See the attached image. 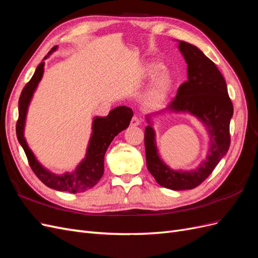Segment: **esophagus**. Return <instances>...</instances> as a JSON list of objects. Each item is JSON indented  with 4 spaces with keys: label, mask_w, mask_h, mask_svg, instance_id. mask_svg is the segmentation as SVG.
Here are the masks:
<instances>
[{
    "label": "esophagus",
    "mask_w": 258,
    "mask_h": 258,
    "mask_svg": "<svg viewBox=\"0 0 258 258\" xmlns=\"http://www.w3.org/2000/svg\"><path fill=\"white\" fill-rule=\"evenodd\" d=\"M140 123H141V119H140L138 116H134V117H132V119H131V121H130V124H131L132 127H137V126H139Z\"/></svg>",
    "instance_id": "esophagus-1"
}]
</instances>
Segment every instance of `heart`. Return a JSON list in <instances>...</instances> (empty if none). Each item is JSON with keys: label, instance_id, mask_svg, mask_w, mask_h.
<instances>
[{"label": "heart", "instance_id": "1", "mask_svg": "<svg viewBox=\"0 0 258 258\" xmlns=\"http://www.w3.org/2000/svg\"><path fill=\"white\" fill-rule=\"evenodd\" d=\"M162 71L163 67L158 62H150L144 68V77L153 79L143 95L144 102L151 107L158 106L165 102L174 88L172 77L169 73Z\"/></svg>", "mask_w": 258, "mask_h": 258}]
</instances>
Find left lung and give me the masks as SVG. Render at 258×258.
Listing matches in <instances>:
<instances>
[{
	"label": "left lung",
	"instance_id": "obj_1",
	"mask_svg": "<svg viewBox=\"0 0 258 258\" xmlns=\"http://www.w3.org/2000/svg\"><path fill=\"white\" fill-rule=\"evenodd\" d=\"M187 63V81L179 86L175 99L166 108L146 115L144 144L146 166L156 182L172 190L192 189L212 173L230 145L229 123L233 114L227 85L222 73L197 46L177 41ZM189 113L205 126L209 137L206 158L191 170L170 168L160 157L152 118L163 112Z\"/></svg>",
	"mask_w": 258,
	"mask_h": 258
}]
</instances>
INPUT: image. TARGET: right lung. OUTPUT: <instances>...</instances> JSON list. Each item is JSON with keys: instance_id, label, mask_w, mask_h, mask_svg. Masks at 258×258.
I'll return each mask as SVG.
<instances>
[{"instance_id": "add662e5", "label": "right lung", "mask_w": 258, "mask_h": 258, "mask_svg": "<svg viewBox=\"0 0 258 258\" xmlns=\"http://www.w3.org/2000/svg\"><path fill=\"white\" fill-rule=\"evenodd\" d=\"M56 49L57 46H54L44 60L47 59L49 54ZM44 67L45 62L42 61L36 68L32 79L26 85L20 95L18 102L19 118L16 126L17 139L27 155L31 169L46 186L59 191H68L72 194L83 192L92 188L102 177L104 173V155L107 151V147L110 146L114 138L119 132L129 127L134 112L128 106H117L113 108L107 116L93 117L91 136L84 159H82L72 172H64L63 174L51 172L36 159L25 138V127L29 105L43 77Z\"/></svg>"}]
</instances>
